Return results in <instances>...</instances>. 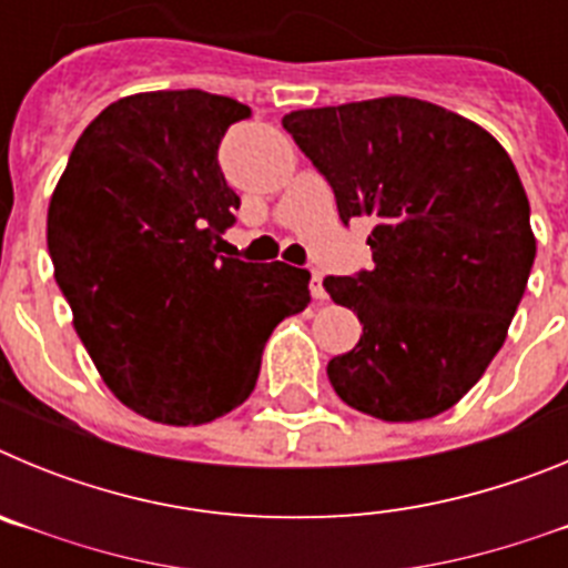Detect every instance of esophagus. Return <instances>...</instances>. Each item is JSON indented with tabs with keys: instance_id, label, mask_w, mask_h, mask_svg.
I'll list each match as a JSON object with an SVG mask.
<instances>
[{
	"instance_id": "obj_1",
	"label": "esophagus",
	"mask_w": 568,
	"mask_h": 568,
	"mask_svg": "<svg viewBox=\"0 0 568 568\" xmlns=\"http://www.w3.org/2000/svg\"><path fill=\"white\" fill-rule=\"evenodd\" d=\"M310 273H313V278H310V290H313V298L324 301V298H327V290H324V284H321V273H318V270H310Z\"/></svg>"
}]
</instances>
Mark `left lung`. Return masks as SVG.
<instances>
[{"label":"left lung","mask_w":568,"mask_h":568,"mask_svg":"<svg viewBox=\"0 0 568 568\" xmlns=\"http://www.w3.org/2000/svg\"><path fill=\"white\" fill-rule=\"evenodd\" d=\"M329 182L341 222L373 219V270L327 275L364 335L327 364L344 404L424 420L458 404L506 341L535 264L529 199L484 128L384 97L281 119Z\"/></svg>","instance_id":"obj_1"}]
</instances>
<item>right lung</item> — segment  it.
Wrapping results in <instances>:
<instances>
[{
    "label": "right lung",
    "mask_w": 568,
    "mask_h": 568,
    "mask_svg": "<svg viewBox=\"0 0 568 568\" xmlns=\"http://www.w3.org/2000/svg\"><path fill=\"white\" fill-rule=\"evenodd\" d=\"M247 104L204 90L119 99L79 135L48 210L73 327L110 393L159 424L250 398L264 344L310 304V273L219 255L241 199L219 144Z\"/></svg>",
    "instance_id": "right-lung-1"
}]
</instances>
